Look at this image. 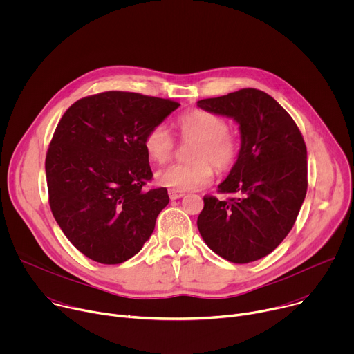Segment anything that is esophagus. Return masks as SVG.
I'll use <instances>...</instances> for the list:
<instances>
[{
  "label": "esophagus",
  "mask_w": 354,
  "mask_h": 354,
  "mask_svg": "<svg viewBox=\"0 0 354 354\" xmlns=\"http://www.w3.org/2000/svg\"><path fill=\"white\" fill-rule=\"evenodd\" d=\"M168 194H169V198H171V200H178V198H180V197L185 196L183 192H179V190H175V189H169V190H168Z\"/></svg>",
  "instance_id": "34e87169"
}]
</instances>
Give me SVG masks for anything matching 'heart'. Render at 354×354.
<instances>
[{
	"instance_id": "1",
	"label": "heart",
	"mask_w": 354,
	"mask_h": 354,
	"mask_svg": "<svg viewBox=\"0 0 354 354\" xmlns=\"http://www.w3.org/2000/svg\"><path fill=\"white\" fill-rule=\"evenodd\" d=\"M176 127L183 140L196 141L192 153L193 162L158 171L156 178L161 186L179 192L197 190L213 180L214 167L228 169L235 162L239 142L228 131L224 118L194 109L179 116ZM144 148L151 161L165 164L174 153V138L164 124H158L147 133Z\"/></svg>"
}]
</instances>
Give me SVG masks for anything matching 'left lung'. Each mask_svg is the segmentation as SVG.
Returning <instances> with one entry per match:
<instances>
[{"instance_id": "1", "label": "left lung", "mask_w": 354, "mask_h": 354, "mask_svg": "<svg viewBox=\"0 0 354 354\" xmlns=\"http://www.w3.org/2000/svg\"><path fill=\"white\" fill-rule=\"evenodd\" d=\"M197 108L232 119L241 134L236 161L218 185L220 192L238 197L205 196L198 232L221 258L255 262L287 236L306 198L304 138L277 100L259 89L201 99Z\"/></svg>"}]
</instances>
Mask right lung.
<instances>
[{"mask_svg":"<svg viewBox=\"0 0 354 354\" xmlns=\"http://www.w3.org/2000/svg\"><path fill=\"white\" fill-rule=\"evenodd\" d=\"M179 104L134 92L82 97L57 124L46 156L50 209L68 241L86 258L118 265L141 250L169 203L153 178L147 133Z\"/></svg>","mask_w":354,"mask_h":354,"instance_id":"1","label":"right lung"}]
</instances>
